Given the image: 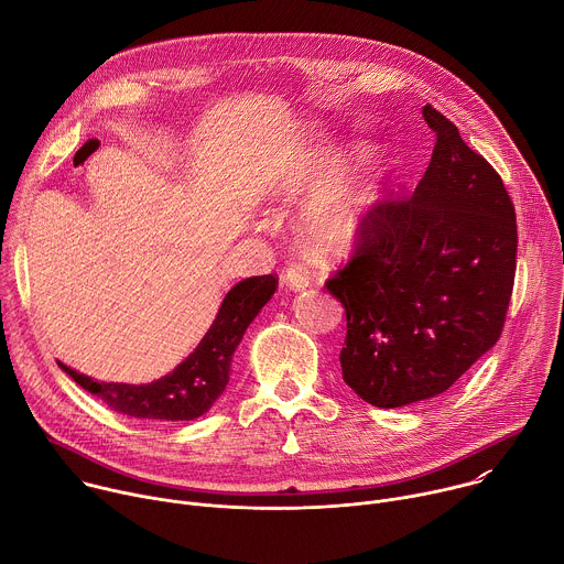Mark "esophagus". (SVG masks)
<instances>
[{"mask_svg":"<svg viewBox=\"0 0 564 564\" xmlns=\"http://www.w3.org/2000/svg\"><path fill=\"white\" fill-rule=\"evenodd\" d=\"M281 281H283L290 290H294V292L305 290V288H310V283H312L310 272H307L301 263H288V268L281 272Z\"/></svg>","mask_w":564,"mask_h":564,"instance_id":"34e87169","label":"esophagus"}]
</instances>
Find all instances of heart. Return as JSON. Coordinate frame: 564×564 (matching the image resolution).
<instances>
[{
    "mask_svg": "<svg viewBox=\"0 0 564 564\" xmlns=\"http://www.w3.org/2000/svg\"><path fill=\"white\" fill-rule=\"evenodd\" d=\"M339 174V163L333 160L326 167H312L307 176L299 178V187H330ZM370 192L335 187L318 194L303 214V236L307 246L318 254H341L357 240L366 212L370 207Z\"/></svg>",
    "mask_w": 564,
    "mask_h": 564,
    "instance_id": "b5f03b06",
    "label": "heart"
}]
</instances>
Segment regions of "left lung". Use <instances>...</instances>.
<instances>
[{
  "mask_svg": "<svg viewBox=\"0 0 564 564\" xmlns=\"http://www.w3.org/2000/svg\"><path fill=\"white\" fill-rule=\"evenodd\" d=\"M429 170L411 196L388 194L326 288L346 307L344 381L377 409L448 390L496 346L516 279L513 200L485 155L431 105Z\"/></svg>",
  "mask_w": 564,
  "mask_h": 564,
  "instance_id": "1",
  "label": "left lung"
}]
</instances>
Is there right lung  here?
<instances>
[{
    "label": "right lung",
    "instance_id": "1",
    "mask_svg": "<svg viewBox=\"0 0 564 564\" xmlns=\"http://www.w3.org/2000/svg\"><path fill=\"white\" fill-rule=\"evenodd\" d=\"M279 288V276L263 274L236 283L214 318L212 328L196 350L174 368V372L151 383H107L79 375L68 366L59 368L75 381L102 399L105 404L122 415L138 420L189 422L212 409L229 381V366L236 346L243 339L248 326Z\"/></svg>",
    "mask_w": 564,
    "mask_h": 564
}]
</instances>
